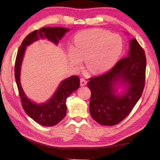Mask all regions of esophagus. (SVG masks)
<instances>
[{
    "label": "esophagus",
    "instance_id": "34e87169",
    "mask_svg": "<svg viewBox=\"0 0 160 160\" xmlns=\"http://www.w3.org/2000/svg\"><path fill=\"white\" fill-rule=\"evenodd\" d=\"M87 84V81L84 78H81L80 79V85L81 86H85Z\"/></svg>",
    "mask_w": 160,
    "mask_h": 160
}]
</instances>
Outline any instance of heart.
Wrapping results in <instances>:
<instances>
[{"mask_svg": "<svg viewBox=\"0 0 160 160\" xmlns=\"http://www.w3.org/2000/svg\"><path fill=\"white\" fill-rule=\"evenodd\" d=\"M75 47L69 49V58L72 66L78 68L82 59L92 73L99 74L112 68L123 49L120 36L99 29H89L78 34Z\"/></svg>", "mask_w": 160, "mask_h": 160, "instance_id": "obj_1", "label": "heart"}]
</instances>
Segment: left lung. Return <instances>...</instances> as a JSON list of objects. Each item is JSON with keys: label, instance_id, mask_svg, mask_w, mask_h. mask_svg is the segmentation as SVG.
I'll list each match as a JSON object with an SVG mask.
<instances>
[{"label": "left lung", "instance_id": "obj_1", "mask_svg": "<svg viewBox=\"0 0 160 160\" xmlns=\"http://www.w3.org/2000/svg\"><path fill=\"white\" fill-rule=\"evenodd\" d=\"M145 51L135 39L130 42L128 55L105 73L89 78L91 91L90 112L94 121L114 126L128 116L141 97L145 82ZM119 79L127 86L125 94L115 95L113 85Z\"/></svg>", "mask_w": 160, "mask_h": 160}]
</instances>
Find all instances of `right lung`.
I'll list each match as a JSON object with an SVG mask.
<instances>
[{"label": "right lung", "instance_id": "add662e5", "mask_svg": "<svg viewBox=\"0 0 160 160\" xmlns=\"http://www.w3.org/2000/svg\"><path fill=\"white\" fill-rule=\"evenodd\" d=\"M69 31L68 28H51L45 27L29 33L22 42L18 48L15 63V78L17 83L19 95L24 110L29 117L37 123L44 126H53L58 123L66 114V100L70 94L78 90L80 87V79L77 75L67 78L59 85L56 93L47 103L37 104L31 102L25 96L20 82V72L22 61L26 46L37 41L39 37L47 38L48 40L57 44L66 32Z\"/></svg>", "mask_w": 160, "mask_h": 160}]
</instances>
